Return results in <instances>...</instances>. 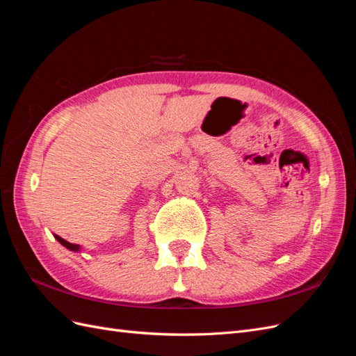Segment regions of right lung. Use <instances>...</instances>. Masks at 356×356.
Listing matches in <instances>:
<instances>
[{"instance_id":"1","label":"right lung","mask_w":356,"mask_h":356,"mask_svg":"<svg viewBox=\"0 0 356 356\" xmlns=\"http://www.w3.org/2000/svg\"><path fill=\"white\" fill-rule=\"evenodd\" d=\"M56 239L63 245V246H67L68 250H71V251H77L79 250V245H75V243H70V242H67L65 239H62V238H59V236H56Z\"/></svg>"}]
</instances>
